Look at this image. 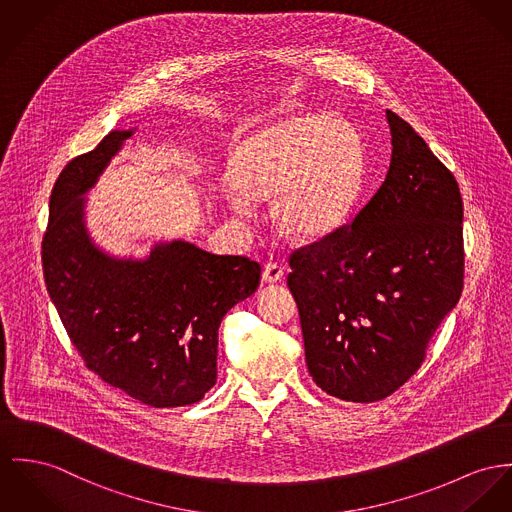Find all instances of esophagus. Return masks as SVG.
Masks as SVG:
<instances>
[{"label": "esophagus", "mask_w": 512, "mask_h": 512, "mask_svg": "<svg viewBox=\"0 0 512 512\" xmlns=\"http://www.w3.org/2000/svg\"><path fill=\"white\" fill-rule=\"evenodd\" d=\"M282 276H284V269L276 261H271L263 267V280L265 282H278V280H282Z\"/></svg>", "instance_id": "34e87169"}]
</instances>
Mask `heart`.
Wrapping results in <instances>:
<instances>
[{"label":"heart","mask_w":512,"mask_h":512,"mask_svg":"<svg viewBox=\"0 0 512 512\" xmlns=\"http://www.w3.org/2000/svg\"><path fill=\"white\" fill-rule=\"evenodd\" d=\"M362 146L353 126L337 117H294L236 152L230 179L247 200H271L288 237L314 241L337 230L358 195ZM239 216L249 214L232 198Z\"/></svg>","instance_id":"b5f03b06"}]
</instances>
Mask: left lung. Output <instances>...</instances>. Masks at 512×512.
Masks as SVG:
<instances>
[{"instance_id":"8db88e82","label":"left lung","mask_w":512,"mask_h":512,"mask_svg":"<svg viewBox=\"0 0 512 512\" xmlns=\"http://www.w3.org/2000/svg\"><path fill=\"white\" fill-rule=\"evenodd\" d=\"M386 181L331 234L294 249L306 364L325 394L372 403L423 364L464 288V202L452 171L392 111Z\"/></svg>"}]
</instances>
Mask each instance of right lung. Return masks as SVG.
<instances>
[{"label":"right lung","instance_id":"right-lung-1","mask_svg":"<svg viewBox=\"0 0 512 512\" xmlns=\"http://www.w3.org/2000/svg\"><path fill=\"white\" fill-rule=\"evenodd\" d=\"M130 134L109 132L58 175L40 251L44 282L91 372L150 407L191 405L216 384L218 327L257 290L261 265L185 241L156 245L146 261L101 253L85 232L81 195Z\"/></svg>","mask_w":512,"mask_h":512}]
</instances>
